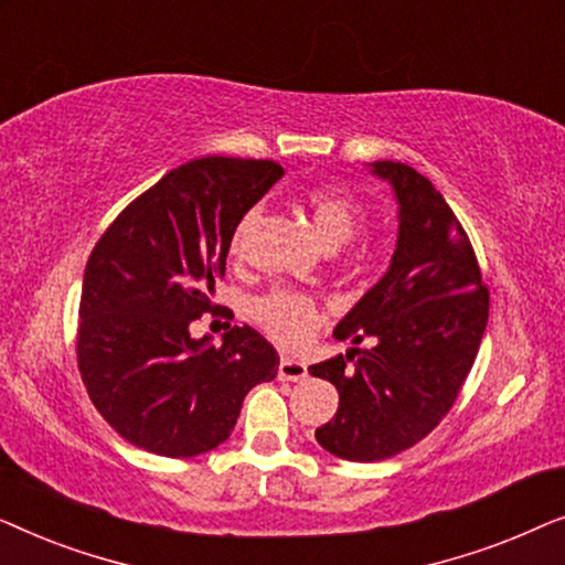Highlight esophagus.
<instances>
[{
    "label": "esophagus",
    "instance_id": "esophagus-1",
    "mask_svg": "<svg viewBox=\"0 0 565 565\" xmlns=\"http://www.w3.org/2000/svg\"><path fill=\"white\" fill-rule=\"evenodd\" d=\"M306 375H308L306 362L292 360V358H280V367H277V377H280V381L298 383V381H306Z\"/></svg>",
    "mask_w": 565,
    "mask_h": 565
}]
</instances>
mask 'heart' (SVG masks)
Segmentation results:
<instances>
[{
    "instance_id": "1",
    "label": "heart",
    "mask_w": 565,
    "mask_h": 565,
    "mask_svg": "<svg viewBox=\"0 0 565 565\" xmlns=\"http://www.w3.org/2000/svg\"><path fill=\"white\" fill-rule=\"evenodd\" d=\"M303 205L311 218L316 234L323 238V244L339 246L358 234L365 223V211H362L360 200L347 192L339 184H319V188L306 190ZM254 221V211L244 215L236 223L234 234H231L228 249L234 257L244 252L246 234ZM252 321L267 331L277 344L288 347V350H298V347L308 344L319 331L323 321V311L319 300L308 292L292 290V288H275L257 296L249 303Z\"/></svg>"
}]
</instances>
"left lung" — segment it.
<instances>
[{
  "instance_id": "8db88e82",
  "label": "left lung",
  "mask_w": 565,
  "mask_h": 565,
  "mask_svg": "<svg viewBox=\"0 0 565 565\" xmlns=\"http://www.w3.org/2000/svg\"><path fill=\"white\" fill-rule=\"evenodd\" d=\"M398 198L388 273L337 323L347 354L308 367L334 383V419L316 429L323 450L375 462L408 450L450 412L489 321V288L473 244L439 190L414 167L375 161ZM373 338L370 351L356 344Z\"/></svg>"
}]
</instances>
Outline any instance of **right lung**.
Wrapping results in <instances>:
<instances>
[{"label":"right lung","instance_id":"obj_1","mask_svg":"<svg viewBox=\"0 0 565 565\" xmlns=\"http://www.w3.org/2000/svg\"><path fill=\"white\" fill-rule=\"evenodd\" d=\"M267 159L203 157L122 207L84 269L76 362L103 419L130 445L192 458L226 443L244 396L277 375L275 347L234 327L221 347L192 339L215 311L231 234L280 180Z\"/></svg>","mask_w":565,"mask_h":565}]
</instances>
